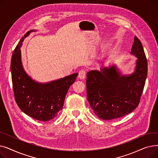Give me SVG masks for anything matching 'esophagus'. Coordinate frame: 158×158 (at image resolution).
<instances>
[{"label":"esophagus","instance_id":"1","mask_svg":"<svg viewBox=\"0 0 158 158\" xmlns=\"http://www.w3.org/2000/svg\"><path fill=\"white\" fill-rule=\"evenodd\" d=\"M86 70H81L79 72V78L80 79H83L85 78L86 76Z\"/></svg>","mask_w":158,"mask_h":158}]
</instances>
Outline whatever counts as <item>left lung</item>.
<instances>
[{"mask_svg": "<svg viewBox=\"0 0 158 158\" xmlns=\"http://www.w3.org/2000/svg\"><path fill=\"white\" fill-rule=\"evenodd\" d=\"M131 54L137 60L134 72L129 75H122L115 64L87 73V98L99 118L108 120L122 117L139 104L147 76V61L136 36Z\"/></svg>", "mask_w": 158, "mask_h": 158, "instance_id": "obj_1", "label": "left lung"}]
</instances>
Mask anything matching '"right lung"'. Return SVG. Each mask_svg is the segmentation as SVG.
<instances>
[{
  "label": "right lung",
  "mask_w": 158,
  "mask_h": 158,
  "mask_svg": "<svg viewBox=\"0 0 158 158\" xmlns=\"http://www.w3.org/2000/svg\"><path fill=\"white\" fill-rule=\"evenodd\" d=\"M35 31L31 30L26 33L13 51L11 61L13 88L15 101L24 113L36 120L47 122L54 118L62 110L66 95L78 73L45 83L32 79L23 67L20 47L24 39Z\"/></svg>",
  "instance_id": "add662e5"
}]
</instances>
